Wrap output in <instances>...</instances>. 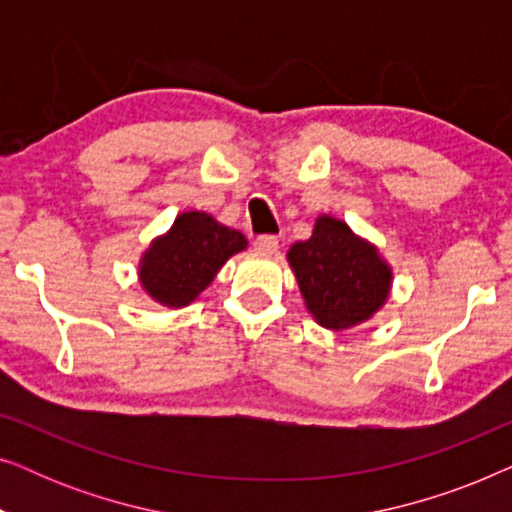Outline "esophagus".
I'll list each match as a JSON object with an SVG mask.
<instances>
[{"label": "esophagus", "instance_id": "esophagus-1", "mask_svg": "<svg viewBox=\"0 0 512 512\" xmlns=\"http://www.w3.org/2000/svg\"><path fill=\"white\" fill-rule=\"evenodd\" d=\"M254 249L258 254H275L279 249V240L275 235H261L254 240Z\"/></svg>", "mask_w": 512, "mask_h": 512}]
</instances>
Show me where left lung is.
Returning a JSON list of instances; mask_svg holds the SVG:
<instances>
[{"label": "left lung", "mask_w": 512, "mask_h": 512, "mask_svg": "<svg viewBox=\"0 0 512 512\" xmlns=\"http://www.w3.org/2000/svg\"><path fill=\"white\" fill-rule=\"evenodd\" d=\"M286 258L307 310L333 331L370 319L389 296V265L333 216H319L310 240L293 244Z\"/></svg>", "instance_id": "8db88e82"}]
</instances>
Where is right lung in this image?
<instances>
[{"label": "right lung", "instance_id": "add662e5", "mask_svg": "<svg viewBox=\"0 0 512 512\" xmlns=\"http://www.w3.org/2000/svg\"><path fill=\"white\" fill-rule=\"evenodd\" d=\"M247 247L242 233L205 212L179 214L170 233L151 244L139 265L149 296L167 307H184L205 291L223 263Z\"/></svg>", "mask_w": 512, "mask_h": 512}]
</instances>
